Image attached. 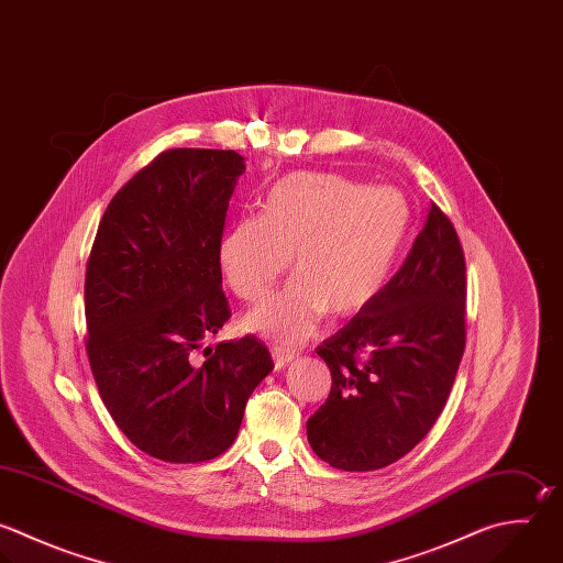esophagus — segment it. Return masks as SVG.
Segmentation results:
<instances>
[{"label": "esophagus", "instance_id": "1", "mask_svg": "<svg viewBox=\"0 0 563 563\" xmlns=\"http://www.w3.org/2000/svg\"><path fill=\"white\" fill-rule=\"evenodd\" d=\"M273 361H275V369H286L292 361H295V352L290 350H284V347H273Z\"/></svg>", "mask_w": 563, "mask_h": 563}]
</instances>
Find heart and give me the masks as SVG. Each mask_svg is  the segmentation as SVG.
<instances>
[{
    "label": "heart",
    "instance_id": "heart-1",
    "mask_svg": "<svg viewBox=\"0 0 563 563\" xmlns=\"http://www.w3.org/2000/svg\"><path fill=\"white\" fill-rule=\"evenodd\" d=\"M411 222L405 196L334 174L277 180L260 216L238 220L220 242V264L244 301L268 295L292 255L295 277L246 314L249 332L282 345L310 339L328 310L347 317L385 288Z\"/></svg>",
    "mask_w": 563,
    "mask_h": 563
}]
</instances>
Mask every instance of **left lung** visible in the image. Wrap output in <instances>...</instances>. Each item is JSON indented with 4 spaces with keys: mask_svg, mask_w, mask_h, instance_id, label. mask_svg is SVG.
Wrapping results in <instances>:
<instances>
[{
    "mask_svg": "<svg viewBox=\"0 0 563 563\" xmlns=\"http://www.w3.org/2000/svg\"><path fill=\"white\" fill-rule=\"evenodd\" d=\"M466 266L451 220L431 205L400 271L325 339L328 400L308 442L334 468L374 471L409 453L435 424L466 341Z\"/></svg>",
    "mask_w": 563,
    "mask_h": 563,
    "instance_id": "1",
    "label": "left lung"
}]
</instances>
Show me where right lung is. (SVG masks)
<instances>
[{
  "label": "right lung",
  "mask_w": 563,
  "mask_h": 563,
  "mask_svg": "<svg viewBox=\"0 0 563 563\" xmlns=\"http://www.w3.org/2000/svg\"><path fill=\"white\" fill-rule=\"evenodd\" d=\"M244 169L233 150L163 152L112 198L88 260L86 350L101 400L165 462L224 453L275 367L255 336L207 345L231 317L220 242Z\"/></svg>",
  "instance_id": "add662e5"
}]
</instances>
